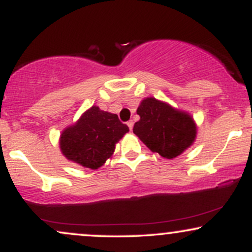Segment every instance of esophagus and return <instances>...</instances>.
Returning a JSON list of instances; mask_svg holds the SVG:
<instances>
[{
  "mask_svg": "<svg viewBox=\"0 0 252 252\" xmlns=\"http://www.w3.org/2000/svg\"><path fill=\"white\" fill-rule=\"evenodd\" d=\"M126 124H128L129 129H130V130H132V126H134V122H132V121H129V122L126 123Z\"/></svg>",
  "mask_w": 252,
  "mask_h": 252,
  "instance_id": "obj_1",
  "label": "esophagus"
}]
</instances>
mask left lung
Returning <instances> with one entry per match:
<instances>
[{"label":"left lung","mask_w":252,"mask_h":252,"mask_svg":"<svg viewBox=\"0 0 252 252\" xmlns=\"http://www.w3.org/2000/svg\"><path fill=\"white\" fill-rule=\"evenodd\" d=\"M136 112L140 121L132 131L153 153L174 158L194 143L196 124L189 112L154 97L144 98Z\"/></svg>","instance_id":"8db88e82"}]
</instances>
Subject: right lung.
Instances as JSON below:
<instances>
[{"mask_svg":"<svg viewBox=\"0 0 252 252\" xmlns=\"http://www.w3.org/2000/svg\"><path fill=\"white\" fill-rule=\"evenodd\" d=\"M128 131V126L121 122L117 115L94 105L76 123L63 130L60 150L68 161L98 169L111 158L116 143Z\"/></svg>","mask_w":252,"mask_h":252,"instance_id":"1","label":"right lung"}]
</instances>
